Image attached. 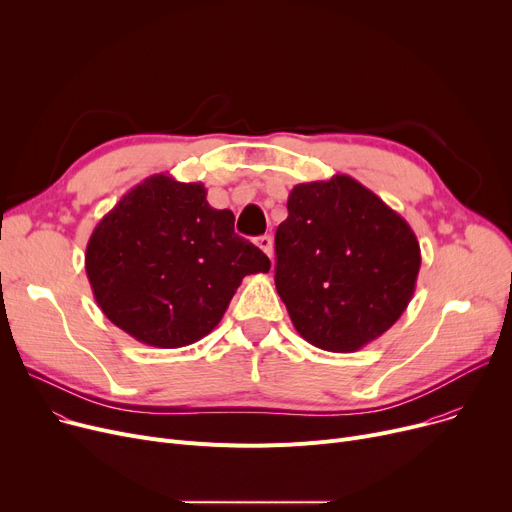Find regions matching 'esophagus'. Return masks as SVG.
<instances>
[{
    "label": "esophagus",
    "instance_id": "esophagus-1",
    "mask_svg": "<svg viewBox=\"0 0 512 512\" xmlns=\"http://www.w3.org/2000/svg\"><path fill=\"white\" fill-rule=\"evenodd\" d=\"M255 245L272 259V255H274V240H272V236L270 234H263V236H257L255 238Z\"/></svg>",
    "mask_w": 512,
    "mask_h": 512
}]
</instances>
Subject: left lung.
<instances>
[{"label": "left lung", "instance_id": "obj_1", "mask_svg": "<svg viewBox=\"0 0 512 512\" xmlns=\"http://www.w3.org/2000/svg\"><path fill=\"white\" fill-rule=\"evenodd\" d=\"M276 230V290L313 346L355 353L413 299L421 249L378 195L346 174L297 184Z\"/></svg>", "mask_w": 512, "mask_h": 512}]
</instances>
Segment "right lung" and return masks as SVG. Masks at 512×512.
Returning <instances> with one entry per match:
<instances>
[{
    "mask_svg": "<svg viewBox=\"0 0 512 512\" xmlns=\"http://www.w3.org/2000/svg\"><path fill=\"white\" fill-rule=\"evenodd\" d=\"M270 259L213 209L201 182L153 174L95 226L85 270L103 315L134 340L180 348L207 336L249 274Z\"/></svg>",
    "mask_w": 512,
    "mask_h": 512,
    "instance_id": "obj_1",
    "label": "right lung"
}]
</instances>
